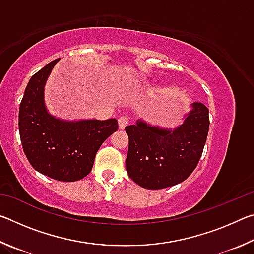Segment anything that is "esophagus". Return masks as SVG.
<instances>
[{
  "mask_svg": "<svg viewBox=\"0 0 254 254\" xmlns=\"http://www.w3.org/2000/svg\"><path fill=\"white\" fill-rule=\"evenodd\" d=\"M128 122H130V119H128L127 115H122V117L119 119V127H120V128L126 127L127 124H128Z\"/></svg>",
  "mask_w": 254,
  "mask_h": 254,
  "instance_id": "esophagus-1",
  "label": "esophagus"
}]
</instances>
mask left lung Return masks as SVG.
<instances>
[{
  "instance_id": "obj_1",
  "label": "left lung",
  "mask_w": 254,
  "mask_h": 254,
  "mask_svg": "<svg viewBox=\"0 0 254 254\" xmlns=\"http://www.w3.org/2000/svg\"><path fill=\"white\" fill-rule=\"evenodd\" d=\"M208 109L196 102L179 127L162 130L137 121L126 127L130 178L147 189H161L184 182L198 165L209 128Z\"/></svg>"
}]
</instances>
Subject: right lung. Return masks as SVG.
I'll return each instance as SVG.
<instances>
[{"label":"right lung","mask_w":254,"mask_h":254,"mask_svg":"<svg viewBox=\"0 0 254 254\" xmlns=\"http://www.w3.org/2000/svg\"><path fill=\"white\" fill-rule=\"evenodd\" d=\"M55 59L29 80L19 110L23 151L34 169L59 182H76L87 176L102 143L119 128L118 120L62 121L48 114L44 87Z\"/></svg>","instance_id":"add662e5"}]
</instances>
